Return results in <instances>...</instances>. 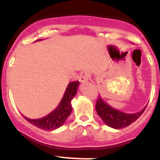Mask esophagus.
Wrapping results in <instances>:
<instances>
[{
  "label": "esophagus",
  "instance_id": "esophagus-1",
  "mask_svg": "<svg viewBox=\"0 0 160 160\" xmlns=\"http://www.w3.org/2000/svg\"><path fill=\"white\" fill-rule=\"evenodd\" d=\"M89 78H90V73H89V72L82 71L81 72L80 75H79L78 80L81 82H87Z\"/></svg>",
  "mask_w": 160,
  "mask_h": 160
}]
</instances>
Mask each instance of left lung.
<instances>
[{
	"label": "left lung",
	"instance_id": "obj_1",
	"mask_svg": "<svg viewBox=\"0 0 160 160\" xmlns=\"http://www.w3.org/2000/svg\"><path fill=\"white\" fill-rule=\"evenodd\" d=\"M95 108L98 114L101 117L103 122L109 127L115 129H121L131 125L141 116V114L146 109L144 108L143 110L135 114H126L114 110L107 105L100 96H98L97 98Z\"/></svg>",
	"mask_w": 160,
	"mask_h": 160
}]
</instances>
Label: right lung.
<instances>
[{
  "instance_id": "obj_1",
  "label": "right lung",
  "mask_w": 160,
  "mask_h": 160,
  "mask_svg": "<svg viewBox=\"0 0 160 160\" xmlns=\"http://www.w3.org/2000/svg\"><path fill=\"white\" fill-rule=\"evenodd\" d=\"M78 84V81H73L69 83L59 106L47 116L38 119H30L26 117L24 118L33 126L45 131H53L60 128L71 113V100L75 96Z\"/></svg>"
}]
</instances>
